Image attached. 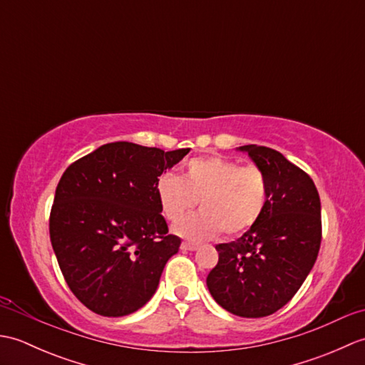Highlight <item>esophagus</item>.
Masks as SVG:
<instances>
[{
	"label": "esophagus",
	"mask_w": 365,
	"mask_h": 365,
	"mask_svg": "<svg viewBox=\"0 0 365 365\" xmlns=\"http://www.w3.org/2000/svg\"><path fill=\"white\" fill-rule=\"evenodd\" d=\"M197 247H199L197 245L190 243V242H183V243H182V250H183V251H196Z\"/></svg>",
	"instance_id": "obj_1"
}]
</instances>
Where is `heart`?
Returning a JSON list of instances; mask_svg holds the SVG:
<instances>
[{
  "instance_id": "1",
  "label": "heart",
  "mask_w": 365,
  "mask_h": 365,
  "mask_svg": "<svg viewBox=\"0 0 365 365\" xmlns=\"http://www.w3.org/2000/svg\"><path fill=\"white\" fill-rule=\"evenodd\" d=\"M161 213L178 222L196 207L200 212L175 227L178 235L195 242L222 232L235 237L257 222L268 202V178L255 165L240 166L224 157H199L183 166L182 175L163 174L155 185Z\"/></svg>"
}]
</instances>
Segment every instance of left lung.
Here are the masks:
<instances>
[{
  "instance_id": "1",
  "label": "left lung",
  "mask_w": 365,
  "mask_h": 365,
  "mask_svg": "<svg viewBox=\"0 0 365 365\" xmlns=\"http://www.w3.org/2000/svg\"><path fill=\"white\" fill-rule=\"evenodd\" d=\"M268 178L262 218L235 242L216 245L208 292L227 312L260 319L289 302L311 273L322 243V205L312 178L281 152L242 145Z\"/></svg>"
}]
</instances>
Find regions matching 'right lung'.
<instances>
[{"mask_svg":"<svg viewBox=\"0 0 365 365\" xmlns=\"http://www.w3.org/2000/svg\"><path fill=\"white\" fill-rule=\"evenodd\" d=\"M190 149L110 143L72 163L50 213V240L73 294L92 312H136L158 289L180 238L168 234L155 185Z\"/></svg>","mask_w":365,"mask_h":365,"instance_id":"1","label":"right lung"}]
</instances>
